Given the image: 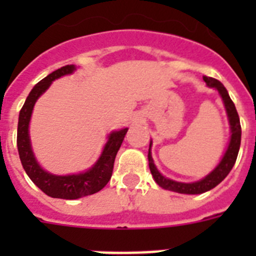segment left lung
Segmentation results:
<instances>
[{
  "label": "left lung",
  "instance_id": "left-lung-1",
  "mask_svg": "<svg viewBox=\"0 0 256 256\" xmlns=\"http://www.w3.org/2000/svg\"><path fill=\"white\" fill-rule=\"evenodd\" d=\"M204 82L209 88L216 90L220 96L223 105L226 108V114L228 118V124H230V141H228L227 148L224 154L222 155L220 160L216 165V168L212 169L210 173H208L204 178L195 180V182H180V180H174L172 178L165 177L156 168L155 162L152 159V154H151V148H152V140H150V146H148V166L150 172L152 174L155 182L159 184L162 188L168 190V191L178 192V194H184V195H200L204 192L210 191L212 188L216 187L222 180H224L228 176L232 168H234V162H236L237 155H238L240 144H241V124H240V118L237 114L236 106L230 100L228 91L226 87L222 84L219 80L210 76H204Z\"/></svg>",
  "mask_w": 256,
  "mask_h": 256
}]
</instances>
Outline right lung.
Returning <instances> with one entry per match:
<instances>
[{
    "instance_id": "add662e5",
    "label": "right lung",
    "mask_w": 256,
    "mask_h": 256,
    "mask_svg": "<svg viewBox=\"0 0 256 256\" xmlns=\"http://www.w3.org/2000/svg\"><path fill=\"white\" fill-rule=\"evenodd\" d=\"M76 70V65H66L52 72L46 78L38 82L29 92L26 102L20 110L19 122H18V151L26 173L28 174L32 182L47 196L54 198H65V200H76L84 196L94 195L108 184L112 178L115 156L128 132V128H123L108 133V141L104 144L98 159L87 170L58 176L42 168L32 148L30 134H29V124H30L33 108L38 98L48 90L54 80L64 76H70Z\"/></svg>"
}]
</instances>
